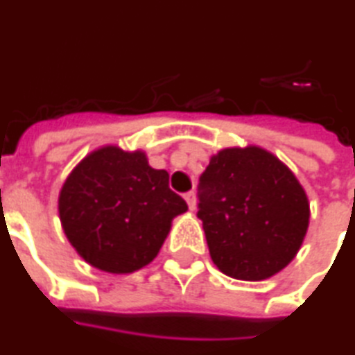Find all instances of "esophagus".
Returning a JSON list of instances; mask_svg holds the SVG:
<instances>
[{"label":"esophagus","mask_w":355,"mask_h":355,"mask_svg":"<svg viewBox=\"0 0 355 355\" xmlns=\"http://www.w3.org/2000/svg\"><path fill=\"white\" fill-rule=\"evenodd\" d=\"M184 199H186V202H188L189 210H193V208H196V193H193V191L184 193Z\"/></svg>","instance_id":"34e87169"}]
</instances>
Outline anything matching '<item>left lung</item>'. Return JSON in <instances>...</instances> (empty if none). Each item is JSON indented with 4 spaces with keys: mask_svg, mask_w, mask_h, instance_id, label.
<instances>
[{
    "mask_svg": "<svg viewBox=\"0 0 355 355\" xmlns=\"http://www.w3.org/2000/svg\"><path fill=\"white\" fill-rule=\"evenodd\" d=\"M197 197L210 257L234 279L272 277L304 242L307 196L288 167L262 148H225L212 156Z\"/></svg>",
    "mask_w": 355,
    "mask_h": 355,
    "instance_id": "1",
    "label": "left lung"
}]
</instances>
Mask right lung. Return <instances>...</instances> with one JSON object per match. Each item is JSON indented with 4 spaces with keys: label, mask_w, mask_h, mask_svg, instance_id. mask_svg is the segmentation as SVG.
I'll use <instances>...</instances> for the list:
<instances>
[{
    "label": "right lung",
    "mask_w": 355,
    "mask_h": 355,
    "mask_svg": "<svg viewBox=\"0 0 355 355\" xmlns=\"http://www.w3.org/2000/svg\"><path fill=\"white\" fill-rule=\"evenodd\" d=\"M188 210L169 173L143 153L100 148L67 178L59 196L64 234L89 264L130 274L158 255L171 220Z\"/></svg>",
    "instance_id": "1"
}]
</instances>
